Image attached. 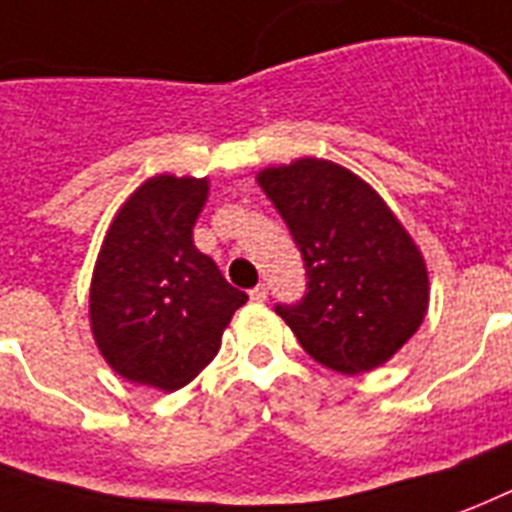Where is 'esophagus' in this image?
<instances>
[{
  "label": "esophagus",
  "instance_id": "obj_1",
  "mask_svg": "<svg viewBox=\"0 0 512 512\" xmlns=\"http://www.w3.org/2000/svg\"><path fill=\"white\" fill-rule=\"evenodd\" d=\"M251 299L253 301H267V285H264V283L256 285V288L251 291Z\"/></svg>",
  "mask_w": 512,
  "mask_h": 512
}]
</instances>
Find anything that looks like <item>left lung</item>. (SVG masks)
<instances>
[{
  "instance_id": "1",
  "label": "left lung",
  "mask_w": 512,
  "mask_h": 512,
  "mask_svg": "<svg viewBox=\"0 0 512 512\" xmlns=\"http://www.w3.org/2000/svg\"><path fill=\"white\" fill-rule=\"evenodd\" d=\"M307 267V296L277 307L320 366L358 376L417 334L430 304L425 256L382 194L339 162L301 157L256 176Z\"/></svg>"
}]
</instances>
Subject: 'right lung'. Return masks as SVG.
Returning a JSON list of instances; mask_svg holds the SVG:
<instances>
[{
  "label": "right lung",
  "mask_w": 512,
  "mask_h": 512,
  "mask_svg": "<svg viewBox=\"0 0 512 512\" xmlns=\"http://www.w3.org/2000/svg\"><path fill=\"white\" fill-rule=\"evenodd\" d=\"M208 176L146 178L106 229L90 280V331L114 374L173 392L221 347L248 296L194 248Z\"/></svg>",
  "instance_id": "right-lung-1"
}]
</instances>
